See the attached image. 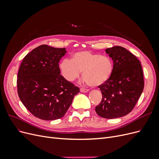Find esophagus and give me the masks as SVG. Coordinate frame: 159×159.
I'll list each match as a JSON object with an SVG mask.
<instances>
[{
  "mask_svg": "<svg viewBox=\"0 0 159 159\" xmlns=\"http://www.w3.org/2000/svg\"><path fill=\"white\" fill-rule=\"evenodd\" d=\"M89 91V89H85V88H80V91L81 92H82V93H85V92H88V91Z\"/></svg>",
  "mask_w": 159,
  "mask_h": 159,
  "instance_id": "obj_1",
  "label": "esophagus"
}]
</instances>
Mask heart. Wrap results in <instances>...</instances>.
I'll return each instance as SVG.
<instances>
[{"instance_id":"1","label":"heart","mask_w":159,"mask_h":159,"mask_svg":"<svg viewBox=\"0 0 159 159\" xmlns=\"http://www.w3.org/2000/svg\"><path fill=\"white\" fill-rule=\"evenodd\" d=\"M61 75L68 81H73L83 71L84 81L92 87L105 84L113 71V62L107 56H101L90 51L75 52L71 59H64L60 64Z\"/></svg>"}]
</instances>
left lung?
<instances>
[{"label":"left lung","instance_id":"obj_1","mask_svg":"<svg viewBox=\"0 0 159 159\" xmlns=\"http://www.w3.org/2000/svg\"><path fill=\"white\" fill-rule=\"evenodd\" d=\"M105 52L113 61V71L106 82L98 86L102 99L95 111L105 119L121 117L131 111L141 97L144 88L142 66L123 47L109 48Z\"/></svg>","mask_w":159,"mask_h":159}]
</instances>
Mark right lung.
Listing matches in <instances>:
<instances>
[{"label": "right lung", "instance_id": "1", "mask_svg": "<svg viewBox=\"0 0 159 159\" xmlns=\"http://www.w3.org/2000/svg\"><path fill=\"white\" fill-rule=\"evenodd\" d=\"M66 48L44 44L24 57L18 72L20 101L35 117L51 121L67 112L80 88L60 75L59 61Z\"/></svg>", "mask_w": 159, "mask_h": 159}]
</instances>
